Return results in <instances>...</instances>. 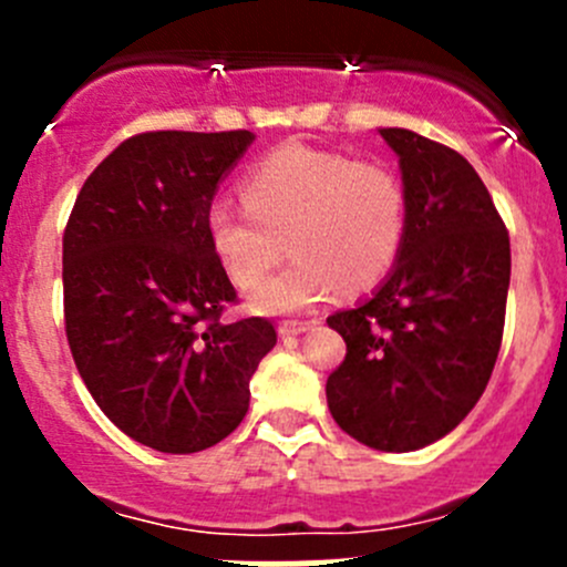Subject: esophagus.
Wrapping results in <instances>:
<instances>
[{"label": "esophagus", "mask_w": 567, "mask_h": 567, "mask_svg": "<svg viewBox=\"0 0 567 567\" xmlns=\"http://www.w3.org/2000/svg\"><path fill=\"white\" fill-rule=\"evenodd\" d=\"M310 329V323L307 320H282L279 323V337H296V334H305V331Z\"/></svg>", "instance_id": "esophagus-1"}]
</instances>
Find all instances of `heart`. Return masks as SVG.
<instances>
[{
  "label": "heart",
  "mask_w": 567,
  "mask_h": 567,
  "mask_svg": "<svg viewBox=\"0 0 567 567\" xmlns=\"http://www.w3.org/2000/svg\"><path fill=\"white\" fill-rule=\"evenodd\" d=\"M241 197L244 205L219 199L208 210L210 249L233 285L257 288L285 257V241L296 255L251 296V310L266 316L307 310L334 288H375L409 230V197L394 169L296 142L249 169Z\"/></svg>",
  "instance_id": "obj_1"
}]
</instances>
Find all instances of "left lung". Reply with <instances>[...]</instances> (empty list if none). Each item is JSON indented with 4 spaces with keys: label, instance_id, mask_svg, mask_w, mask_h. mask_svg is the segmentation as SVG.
I'll return each mask as SVG.
<instances>
[{
    "label": "left lung",
    "instance_id": "left-lung-1",
    "mask_svg": "<svg viewBox=\"0 0 567 567\" xmlns=\"http://www.w3.org/2000/svg\"><path fill=\"white\" fill-rule=\"evenodd\" d=\"M379 134L398 153L409 230L375 293L326 318L348 346L326 400L357 442L411 453L458 427L494 373L511 238L461 153L409 128Z\"/></svg>",
    "mask_w": 567,
    "mask_h": 567
}]
</instances>
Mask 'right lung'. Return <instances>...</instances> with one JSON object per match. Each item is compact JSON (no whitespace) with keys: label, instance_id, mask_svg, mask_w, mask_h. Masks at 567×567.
Listing matches in <instances>:
<instances>
[{"label":"right lung","instance_id":"right-lung-1","mask_svg":"<svg viewBox=\"0 0 567 567\" xmlns=\"http://www.w3.org/2000/svg\"><path fill=\"white\" fill-rule=\"evenodd\" d=\"M251 131H147L84 181L62 236L65 334L109 420L145 447L188 455L230 436L277 346L266 318L221 323L236 288L208 210Z\"/></svg>","mask_w":567,"mask_h":567}]
</instances>
